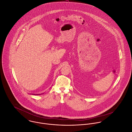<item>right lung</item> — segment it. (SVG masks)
Instances as JSON below:
<instances>
[{
  "instance_id": "add662e5",
  "label": "right lung",
  "mask_w": 132,
  "mask_h": 132,
  "mask_svg": "<svg viewBox=\"0 0 132 132\" xmlns=\"http://www.w3.org/2000/svg\"><path fill=\"white\" fill-rule=\"evenodd\" d=\"M36 95H39V94H36Z\"/></svg>"
}]
</instances>
